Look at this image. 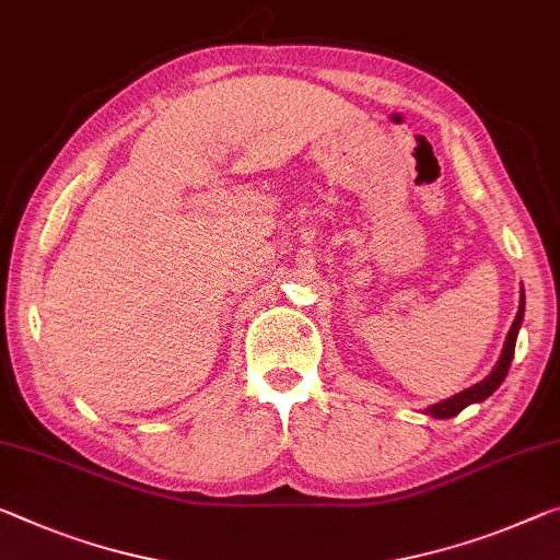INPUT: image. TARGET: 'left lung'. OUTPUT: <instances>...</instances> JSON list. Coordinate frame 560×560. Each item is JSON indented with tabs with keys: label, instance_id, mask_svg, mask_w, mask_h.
<instances>
[{
	"label": "left lung",
	"instance_id": "8db88e82",
	"mask_svg": "<svg viewBox=\"0 0 560 560\" xmlns=\"http://www.w3.org/2000/svg\"><path fill=\"white\" fill-rule=\"evenodd\" d=\"M523 310H526V298H523V292H521L518 315H515V320H513L511 330H509V338H505V346H503L501 358H498L495 368L490 370V375L486 377V381L470 385V388H466V390L458 393V395H453V398H448V400H441V402H435V406H430L428 408V416L430 418H453V416H458L463 408L472 406V402L486 400L488 395H493L498 390V385H501L505 381V375H509V368H511V360H513V352H515V338H518V330H521V323H523Z\"/></svg>",
	"mask_w": 560,
	"mask_h": 560
}]
</instances>
